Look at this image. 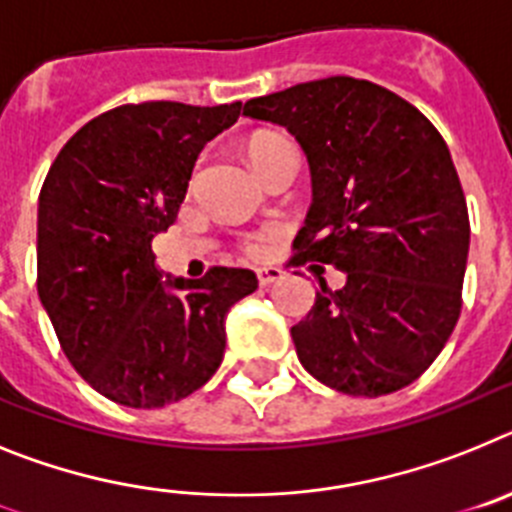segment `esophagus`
<instances>
[{"label": "esophagus", "instance_id": "obj_1", "mask_svg": "<svg viewBox=\"0 0 512 512\" xmlns=\"http://www.w3.org/2000/svg\"><path fill=\"white\" fill-rule=\"evenodd\" d=\"M286 275V270L283 268H275V265H268V268H260L257 270V283H260L262 288L273 286V283H278Z\"/></svg>", "mask_w": 512, "mask_h": 512}]
</instances>
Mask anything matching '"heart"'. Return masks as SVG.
Segmentation results:
<instances>
[{
    "mask_svg": "<svg viewBox=\"0 0 512 512\" xmlns=\"http://www.w3.org/2000/svg\"><path fill=\"white\" fill-rule=\"evenodd\" d=\"M278 141L283 139H275V136H262V139H255L250 144V157H257L260 151H265L268 146L278 144ZM268 244H270V237L268 234H257V237H250L247 242L242 244V250L244 255H250V257H262L265 252H268Z\"/></svg>",
    "mask_w": 512,
    "mask_h": 512,
    "instance_id": "heart-1",
    "label": "heart"
}]
</instances>
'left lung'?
<instances>
[{
    "instance_id": "8db88e82",
    "label": "left lung",
    "mask_w": 512,
    "mask_h": 512,
    "mask_svg": "<svg viewBox=\"0 0 512 512\" xmlns=\"http://www.w3.org/2000/svg\"><path fill=\"white\" fill-rule=\"evenodd\" d=\"M306 151L311 203L291 265L345 270L322 291L293 345L322 384L381 397L420 379L459 322L469 211L438 128L386 87L327 77L244 102Z\"/></svg>"
}]
</instances>
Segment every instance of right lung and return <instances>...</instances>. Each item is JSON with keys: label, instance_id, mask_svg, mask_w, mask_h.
<instances>
[{"label": "right lung", "instance_id": "1", "mask_svg": "<svg viewBox=\"0 0 512 512\" xmlns=\"http://www.w3.org/2000/svg\"><path fill=\"white\" fill-rule=\"evenodd\" d=\"M239 113L242 102L121 105L53 159L38 198V296L102 397L154 410L221 366L226 311L255 291V273L213 265L201 281L162 283L151 239L175 224L195 159Z\"/></svg>", "mask_w": 512, "mask_h": 512}]
</instances>
